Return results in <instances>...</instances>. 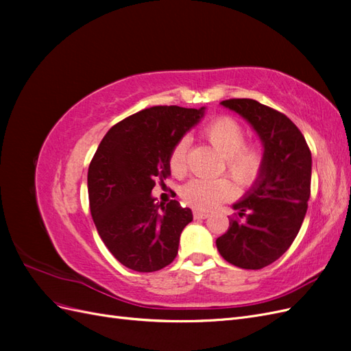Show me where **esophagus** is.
Returning <instances> with one entry per match:
<instances>
[{
    "mask_svg": "<svg viewBox=\"0 0 351 351\" xmlns=\"http://www.w3.org/2000/svg\"><path fill=\"white\" fill-rule=\"evenodd\" d=\"M193 217H195V219H205V218L209 217V214H208V212L196 209V210H193Z\"/></svg>",
    "mask_w": 351,
    "mask_h": 351,
    "instance_id": "esophagus-1",
    "label": "esophagus"
}]
</instances>
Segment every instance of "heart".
Returning <instances> with one entry per match:
<instances>
[{"instance_id":"1","label":"heart","mask_w":351,"mask_h":351,"mask_svg":"<svg viewBox=\"0 0 351 351\" xmlns=\"http://www.w3.org/2000/svg\"><path fill=\"white\" fill-rule=\"evenodd\" d=\"M205 137L226 158L228 173L243 187L252 186L259 178L263 167V155L256 145H246L243 127L231 117H218L205 127ZM189 137H182L169 155V167L176 176H183L187 169ZM237 195V187L230 178H195L184 184L182 196L187 205L210 210L222 202Z\"/></svg>"}]
</instances>
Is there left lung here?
I'll return each instance as SVG.
<instances>
[{
	"label": "left lung",
	"instance_id": "left-lung-1",
	"mask_svg": "<svg viewBox=\"0 0 351 351\" xmlns=\"http://www.w3.org/2000/svg\"><path fill=\"white\" fill-rule=\"evenodd\" d=\"M222 107L237 112L256 132L263 146L259 178L232 205L226 234L217 249L243 269L268 267L287 252L303 224L311 197L312 155L302 132L280 111L254 99H227Z\"/></svg>",
	"mask_w": 351,
	"mask_h": 351
}]
</instances>
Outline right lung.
Listing matches in <instances>:
<instances>
[{
  "instance_id": "obj_1",
  "label": "right lung",
  "mask_w": 351,
  "mask_h": 351,
  "mask_svg": "<svg viewBox=\"0 0 351 351\" xmlns=\"http://www.w3.org/2000/svg\"><path fill=\"white\" fill-rule=\"evenodd\" d=\"M205 115L199 110L152 107L127 117L104 136L88 171L95 227L125 268L154 272L171 263L180 234L193 219L177 200L159 204L151 192L169 171L174 145Z\"/></svg>"
}]
</instances>
